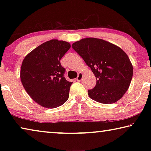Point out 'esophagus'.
<instances>
[{
	"label": "esophagus",
	"instance_id": "obj_1",
	"mask_svg": "<svg viewBox=\"0 0 151 151\" xmlns=\"http://www.w3.org/2000/svg\"><path fill=\"white\" fill-rule=\"evenodd\" d=\"M83 77V73H79L78 75L77 78H76V81H81Z\"/></svg>",
	"mask_w": 151,
	"mask_h": 151
}]
</instances>
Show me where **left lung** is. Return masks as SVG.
<instances>
[{"instance_id": "8db88e82", "label": "left lung", "mask_w": 151, "mask_h": 151, "mask_svg": "<svg viewBox=\"0 0 151 151\" xmlns=\"http://www.w3.org/2000/svg\"><path fill=\"white\" fill-rule=\"evenodd\" d=\"M72 47L91 68L96 84L88 90L90 98L98 103L112 104L121 99L129 88L133 67L121 48L103 39L86 38Z\"/></svg>"}]
</instances>
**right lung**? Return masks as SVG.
Masks as SVG:
<instances>
[{"instance_id":"right-lung-1","label":"right lung","mask_w":151,"mask_h":151,"mask_svg":"<svg viewBox=\"0 0 151 151\" xmlns=\"http://www.w3.org/2000/svg\"><path fill=\"white\" fill-rule=\"evenodd\" d=\"M70 48L68 42L50 40L35 48L22 61V85L33 100L43 107L54 109L68 100L73 83L65 78V68L60 60Z\"/></svg>"}]
</instances>
